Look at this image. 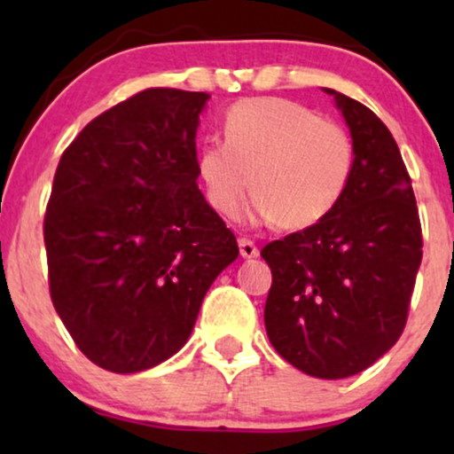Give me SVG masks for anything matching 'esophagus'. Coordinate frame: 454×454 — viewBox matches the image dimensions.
Returning a JSON list of instances; mask_svg holds the SVG:
<instances>
[{"instance_id": "esophagus-1", "label": "esophagus", "mask_w": 454, "mask_h": 454, "mask_svg": "<svg viewBox=\"0 0 454 454\" xmlns=\"http://www.w3.org/2000/svg\"><path fill=\"white\" fill-rule=\"evenodd\" d=\"M239 252H241L243 258L249 260V258H256L260 254V249H258V245L252 241V239L241 237V239H239Z\"/></svg>"}]
</instances>
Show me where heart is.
Returning a JSON list of instances; mask_svg holds the SVG:
<instances>
[{"label":"heart","instance_id":"1","mask_svg":"<svg viewBox=\"0 0 454 454\" xmlns=\"http://www.w3.org/2000/svg\"><path fill=\"white\" fill-rule=\"evenodd\" d=\"M226 140H207L196 170L205 198L226 220H239L254 185L256 222L314 226L337 207L354 175V140L341 123L286 98L234 104Z\"/></svg>","mask_w":454,"mask_h":454}]
</instances>
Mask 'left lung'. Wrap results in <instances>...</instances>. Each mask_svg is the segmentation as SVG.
<instances>
[{"label":"left lung","mask_w":454,"mask_h":454,"mask_svg":"<svg viewBox=\"0 0 454 454\" xmlns=\"http://www.w3.org/2000/svg\"><path fill=\"white\" fill-rule=\"evenodd\" d=\"M356 151L346 194L325 220L264 245L273 273L264 326L296 369L322 380L361 373L397 343L423 260L411 179L393 134L335 90Z\"/></svg>","instance_id":"1"}]
</instances>
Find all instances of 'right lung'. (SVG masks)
Masks as SVG:
<instances>
[{"mask_svg": "<svg viewBox=\"0 0 454 454\" xmlns=\"http://www.w3.org/2000/svg\"><path fill=\"white\" fill-rule=\"evenodd\" d=\"M207 100L140 91L87 123L57 166L44 215L51 301L78 350L113 373L179 352L239 256L196 184Z\"/></svg>", "mask_w": 454, "mask_h": 454, "instance_id": "add662e5", "label": "right lung"}]
</instances>
